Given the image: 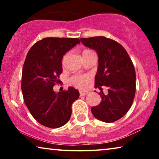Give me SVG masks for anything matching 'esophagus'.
<instances>
[{
    "label": "esophagus",
    "instance_id": "obj_1",
    "mask_svg": "<svg viewBox=\"0 0 159 159\" xmlns=\"http://www.w3.org/2000/svg\"><path fill=\"white\" fill-rule=\"evenodd\" d=\"M88 93V92H87V91H80V96H84V95H86Z\"/></svg>",
    "mask_w": 159,
    "mask_h": 159
}]
</instances>
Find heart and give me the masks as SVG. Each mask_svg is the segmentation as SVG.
Wrapping results in <instances>:
<instances>
[{
	"label": "heart",
	"instance_id": "heart-1",
	"mask_svg": "<svg viewBox=\"0 0 159 159\" xmlns=\"http://www.w3.org/2000/svg\"><path fill=\"white\" fill-rule=\"evenodd\" d=\"M89 80H90V76L87 75H77L71 77L69 79V82L76 88H83L86 86Z\"/></svg>",
	"mask_w": 159,
	"mask_h": 159
}]
</instances>
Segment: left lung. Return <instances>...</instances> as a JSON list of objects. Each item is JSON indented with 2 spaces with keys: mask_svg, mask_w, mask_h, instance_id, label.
Here are the masks:
<instances>
[{
  "mask_svg": "<svg viewBox=\"0 0 159 159\" xmlns=\"http://www.w3.org/2000/svg\"><path fill=\"white\" fill-rule=\"evenodd\" d=\"M84 46L96 51L98 57L95 88L101 90L102 98L91 112L97 119L111 123L127 114L135 94V71L127 52L121 45L105 37L80 39ZM101 86L108 88V94L102 93Z\"/></svg>",
  "mask_w": 159,
  "mask_h": 159,
  "instance_id": "1",
  "label": "left lung"
}]
</instances>
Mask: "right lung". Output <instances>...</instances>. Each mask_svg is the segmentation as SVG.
Masks as SVG:
<instances>
[{"label":"right lung","instance_id":"add662e5","mask_svg":"<svg viewBox=\"0 0 159 159\" xmlns=\"http://www.w3.org/2000/svg\"><path fill=\"white\" fill-rule=\"evenodd\" d=\"M78 38H46L33 45L25 58L21 76L25 103L32 116L45 127L58 128L68 122L71 105L80 96L73 87L56 93L53 88L62 73V58L80 44Z\"/></svg>","mask_w":159,"mask_h":159}]
</instances>
